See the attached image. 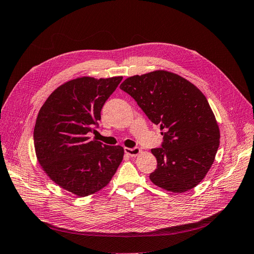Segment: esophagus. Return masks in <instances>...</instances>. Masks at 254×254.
Instances as JSON below:
<instances>
[{
    "label": "esophagus",
    "mask_w": 254,
    "mask_h": 254,
    "mask_svg": "<svg viewBox=\"0 0 254 254\" xmlns=\"http://www.w3.org/2000/svg\"><path fill=\"white\" fill-rule=\"evenodd\" d=\"M125 153L129 155L130 157H136L137 155H139L140 153H141V151H140L139 147H133V148H129V147H126L125 148Z\"/></svg>",
    "instance_id": "34e87169"
}]
</instances>
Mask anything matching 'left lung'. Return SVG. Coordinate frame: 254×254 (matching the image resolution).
I'll return each instance as SVG.
<instances>
[{
  "instance_id": "obj_1",
  "label": "left lung",
  "mask_w": 254,
  "mask_h": 254,
  "mask_svg": "<svg viewBox=\"0 0 254 254\" xmlns=\"http://www.w3.org/2000/svg\"><path fill=\"white\" fill-rule=\"evenodd\" d=\"M120 89L162 130L161 147L152 149L157 168L149 179L173 192L193 189L208 173L220 145L218 122L204 94L164 70L128 77Z\"/></svg>"
}]
</instances>
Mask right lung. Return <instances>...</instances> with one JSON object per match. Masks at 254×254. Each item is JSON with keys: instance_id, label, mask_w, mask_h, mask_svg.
Here are the masks:
<instances>
[{"instance_id": "obj_1", "label": "right lung", "mask_w": 254, "mask_h": 254, "mask_svg": "<svg viewBox=\"0 0 254 254\" xmlns=\"http://www.w3.org/2000/svg\"><path fill=\"white\" fill-rule=\"evenodd\" d=\"M122 76H83L64 82L47 98L37 115L33 140L37 161L50 179L78 196L107 186L125 149L91 140L100 112Z\"/></svg>"}]
</instances>
